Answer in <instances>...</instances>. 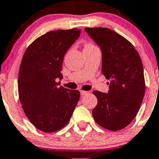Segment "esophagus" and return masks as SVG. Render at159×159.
I'll list each match as a JSON object with an SVG mask.
<instances>
[{"mask_svg": "<svg viewBox=\"0 0 159 159\" xmlns=\"http://www.w3.org/2000/svg\"><path fill=\"white\" fill-rule=\"evenodd\" d=\"M80 93H81V95H82L88 94V92H87V91H80Z\"/></svg>", "mask_w": 159, "mask_h": 159, "instance_id": "obj_1", "label": "esophagus"}]
</instances>
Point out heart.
<instances>
[{
  "mask_svg": "<svg viewBox=\"0 0 159 159\" xmlns=\"http://www.w3.org/2000/svg\"><path fill=\"white\" fill-rule=\"evenodd\" d=\"M92 46V45H91V44H87V45H86L85 47H87V46Z\"/></svg>",
  "mask_w": 159,
  "mask_h": 159,
  "instance_id": "1",
  "label": "heart"
}]
</instances>
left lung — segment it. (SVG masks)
Masks as SVG:
<instances>
[{"instance_id": "left-lung-1", "label": "left lung", "mask_w": 159, "mask_h": 159, "mask_svg": "<svg viewBox=\"0 0 159 159\" xmlns=\"http://www.w3.org/2000/svg\"><path fill=\"white\" fill-rule=\"evenodd\" d=\"M85 31L100 46L102 73L110 82L109 93L93 92L98 100L93 117L104 128L119 131L131 123L142 103L145 91L142 61L132 44L115 31L106 28Z\"/></svg>"}]
</instances>
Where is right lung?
<instances>
[{"label": "right lung", "instance_id": "1", "mask_svg": "<svg viewBox=\"0 0 159 159\" xmlns=\"http://www.w3.org/2000/svg\"><path fill=\"white\" fill-rule=\"evenodd\" d=\"M81 29L51 31L36 39L22 59L18 78L19 100L33 126L44 132L59 131L68 124L80 92L58 86L67 50Z\"/></svg>", "mask_w": 159, "mask_h": 159}]
</instances>
